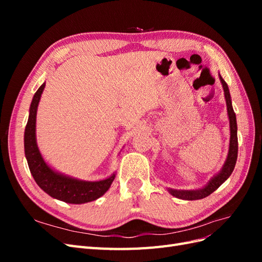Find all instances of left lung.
I'll return each instance as SVG.
<instances>
[{
    "label": "left lung",
    "mask_w": 262,
    "mask_h": 262,
    "mask_svg": "<svg viewBox=\"0 0 262 262\" xmlns=\"http://www.w3.org/2000/svg\"><path fill=\"white\" fill-rule=\"evenodd\" d=\"M220 80L222 82L224 89V95L226 99V106H227V114L229 118V126H231V140H229V149L227 160L223 166V168L217 173V175L210 180L209 184L202 189L199 190H173L168 189V191L173 195L182 200H199L203 198L210 195L212 192L223 184V182L231 176L233 172L236 161H237V153H238V140H237V123H236V116L234 113V109L232 106V99L231 95H229L228 86L225 81L220 75Z\"/></svg>",
    "instance_id": "1"
}]
</instances>
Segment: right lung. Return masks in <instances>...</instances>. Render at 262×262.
Here are the masks:
<instances>
[{"mask_svg": "<svg viewBox=\"0 0 262 262\" xmlns=\"http://www.w3.org/2000/svg\"><path fill=\"white\" fill-rule=\"evenodd\" d=\"M45 89V83L34 95L29 109V118L26 124L24 144L25 155L31 175L37 185L50 196L67 203L81 204L98 199L109 189L116 177L114 173L100 181H83L60 175L46 164L36 143V116L39 100Z\"/></svg>", "mask_w": 262, "mask_h": 262, "instance_id": "right-lung-1", "label": "right lung"}]
</instances>
